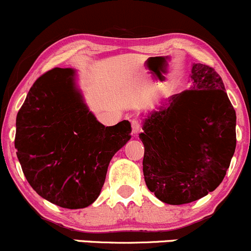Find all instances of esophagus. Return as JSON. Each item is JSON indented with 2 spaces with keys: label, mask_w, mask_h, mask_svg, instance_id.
<instances>
[{
  "label": "esophagus",
  "mask_w": 251,
  "mask_h": 251,
  "mask_svg": "<svg viewBox=\"0 0 251 251\" xmlns=\"http://www.w3.org/2000/svg\"><path fill=\"white\" fill-rule=\"evenodd\" d=\"M131 129H133L134 135H137L141 130H142V128H141V123L139 122V121H136V120L131 121Z\"/></svg>",
  "instance_id": "1"
}]
</instances>
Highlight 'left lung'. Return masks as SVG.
<instances>
[{
  "instance_id": "8db88e82",
  "label": "left lung",
  "mask_w": 251,
  "mask_h": 251,
  "mask_svg": "<svg viewBox=\"0 0 251 251\" xmlns=\"http://www.w3.org/2000/svg\"><path fill=\"white\" fill-rule=\"evenodd\" d=\"M191 88L142 120L143 176L160 201L181 205L223 181L236 148V111L221 75L193 64Z\"/></svg>"
}]
</instances>
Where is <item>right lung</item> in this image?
<instances>
[{"label":"right lung","instance_id":"obj_1","mask_svg":"<svg viewBox=\"0 0 251 251\" xmlns=\"http://www.w3.org/2000/svg\"><path fill=\"white\" fill-rule=\"evenodd\" d=\"M131 126L97 121L75 85V70H50L35 80L16 116V155L30 186L65 209H84L100 196L112 156Z\"/></svg>","mask_w":251,"mask_h":251}]
</instances>
